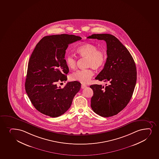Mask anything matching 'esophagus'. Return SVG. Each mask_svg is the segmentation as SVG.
<instances>
[{
	"label": "esophagus",
	"mask_w": 159,
	"mask_h": 159,
	"mask_svg": "<svg viewBox=\"0 0 159 159\" xmlns=\"http://www.w3.org/2000/svg\"><path fill=\"white\" fill-rule=\"evenodd\" d=\"M86 87H87V86H86V84H81V88L82 89H84V88H86Z\"/></svg>",
	"instance_id": "esophagus-1"
}]
</instances>
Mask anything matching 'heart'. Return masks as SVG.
<instances>
[{"label":"heart","mask_w":159,"mask_h":159,"mask_svg":"<svg viewBox=\"0 0 159 159\" xmlns=\"http://www.w3.org/2000/svg\"><path fill=\"white\" fill-rule=\"evenodd\" d=\"M77 52L80 57L87 58V66L91 68L77 70L71 74L70 78L73 80L87 84L94 75L92 67L98 70L102 67L106 62L107 54L103 50L98 49L96 45L90 43L78 47ZM66 62L67 67L70 69H74L77 66V58L72 55H69L66 56Z\"/></svg>","instance_id":"b5f03b06"}]
</instances>
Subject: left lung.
I'll return each mask as SVG.
<instances>
[{
    "mask_svg": "<svg viewBox=\"0 0 159 159\" xmlns=\"http://www.w3.org/2000/svg\"><path fill=\"white\" fill-rule=\"evenodd\" d=\"M106 41L107 61L95 79L109 82L107 86L92 84L91 107L103 117L118 114L128 104L137 80L136 64L127 48L115 36L110 34H93L87 37Z\"/></svg>",
    "mask_w": 159,
    "mask_h": 159,
    "instance_id": "left-lung-1",
    "label": "left lung"
}]
</instances>
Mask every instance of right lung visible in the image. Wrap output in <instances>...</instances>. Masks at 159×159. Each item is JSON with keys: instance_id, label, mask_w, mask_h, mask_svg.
<instances>
[{"instance_id": "add662e5", "label": "right lung", "mask_w": 159, "mask_h": 159, "mask_svg": "<svg viewBox=\"0 0 159 159\" xmlns=\"http://www.w3.org/2000/svg\"><path fill=\"white\" fill-rule=\"evenodd\" d=\"M81 39L72 34H56L45 36L36 45L29 61L25 88L34 107L41 113L52 118L63 114L80 89L77 81L67 82L63 88L57 84L67 80L66 49Z\"/></svg>"}]
</instances>
